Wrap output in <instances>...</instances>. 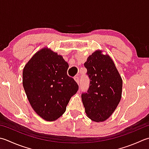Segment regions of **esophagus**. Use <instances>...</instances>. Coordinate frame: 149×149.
I'll return each instance as SVG.
<instances>
[{
    "mask_svg": "<svg viewBox=\"0 0 149 149\" xmlns=\"http://www.w3.org/2000/svg\"><path fill=\"white\" fill-rule=\"evenodd\" d=\"M74 80L76 81L77 83L79 84V76H75L74 77Z\"/></svg>",
    "mask_w": 149,
    "mask_h": 149,
    "instance_id": "obj_1",
    "label": "esophagus"
}]
</instances>
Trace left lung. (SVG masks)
Returning a JSON list of instances; mask_svg holds the SVG:
<instances>
[{"mask_svg": "<svg viewBox=\"0 0 149 149\" xmlns=\"http://www.w3.org/2000/svg\"><path fill=\"white\" fill-rule=\"evenodd\" d=\"M90 78L88 91L81 94L86 116L96 122L107 120L120 102L123 81L109 55L96 50L84 64Z\"/></svg>", "mask_w": 149, "mask_h": 149, "instance_id": "1", "label": "left lung"}]
</instances>
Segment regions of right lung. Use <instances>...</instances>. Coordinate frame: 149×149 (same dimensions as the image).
<instances>
[{
    "instance_id": "1",
    "label": "right lung",
    "mask_w": 149,
    "mask_h": 149,
    "mask_svg": "<svg viewBox=\"0 0 149 149\" xmlns=\"http://www.w3.org/2000/svg\"><path fill=\"white\" fill-rule=\"evenodd\" d=\"M68 64L61 55L44 48L25 65L22 84L31 107L40 118L56 120L66 111L79 86L67 75Z\"/></svg>"
}]
</instances>
